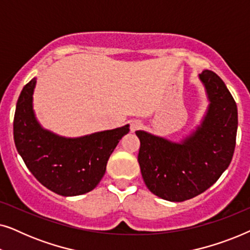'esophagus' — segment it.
<instances>
[{
    "mask_svg": "<svg viewBox=\"0 0 250 250\" xmlns=\"http://www.w3.org/2000/svg\"><path fill=\"white\" fill-rule=\"evenodd\" d=\"M142 127H143L142 122L139 121V119H135V121L131 122V132H135Z\"/></svg>",
    "mask_w": 250,
    "mask_h": 250,
    "instance_id": "34e87169",
    "label": "esophagus"
}]
</instances>
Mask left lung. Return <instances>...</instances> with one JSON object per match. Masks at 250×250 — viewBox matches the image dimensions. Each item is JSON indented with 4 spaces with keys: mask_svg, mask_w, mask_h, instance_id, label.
Returning <instances> with one entry per match:
<instances>
[{
    "mask_svg": "<svg viewBox=\"0 0 250 250\" xmlns=\"http://www.w3.org/2000/svg\"><path fill=\"white\" fill-rule=\"evenodd\" d=\"M208 104L200 125L180 142L146 131L138 160L146 186L162 199L180 203L203 193L230 165L235 148L238 109L224 82L210 70L199 74Z\"/></svg>",
    "mask_w": 250,
    "mask_h": 250,
    "instance_id": "obj_1",
    "label": "left lung"
}]
</instances>
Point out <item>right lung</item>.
Returning a JSON list of instances; mask_svg holds the SVG:
<instances>
[{
    "label": "right lung",
    "instance_id": "add662e5",
    "mask_svg": "<svg viewBox=\"0 0 250 250\" xmlns=\"http://www.w3.org/2000/svg\"><path fill=\"white\" fill-rule=\"evenodd\" d=\"M36 78L23 86L17 102L13 138L27 168L47 189L60 196L90 192L105 173L110 155L129 125L80 138H64L43 128L33 108Z\"/></svg>",
    "mask_w": 250,
    "mask_h": 250
}]
</instances>
